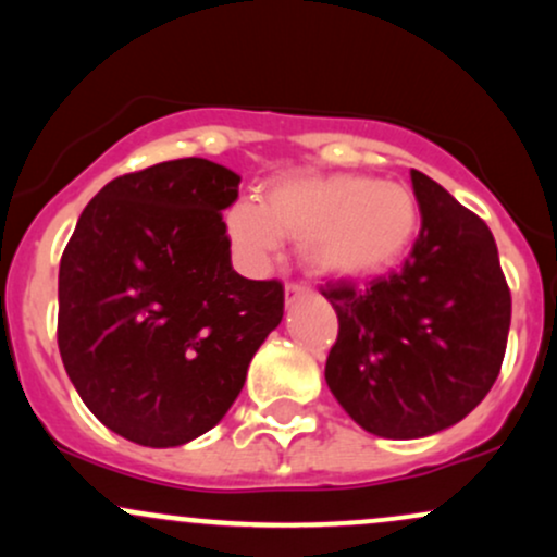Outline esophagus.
<instances>
[{
	"label": "esophagus",
	"mask_w": 557,
	"mask_h": 557,
	"mask_svg": "<svg viewBox=\"0 0 557 557\" xmlns=\"http://www.w3.org/2000/svg\"><path fill=\"white\" fill-rule=\"evenodd\" d=\"M300 296H309V287H306V285H296V283H287V285H285V298H287V304H293V300L300 298Z\"/></svg>",
	"instance_id": "1"
}]
</instances>
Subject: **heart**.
I'll list each match as a JSON object with an SVG mask.
<instances>
[{
    "label": "heart",
    "instance_id": "b5f03b06",
    "mask_svg": "<svg viewBox=\"0 0 557 557\" xmlns=\"http://www.w3.org/2000/svg\"><path fill=\"white\" fill-rule=\"evenodd\" d=\"M419 225L411 188L348 172L280 177L264 201L238 198L225 214L227 238L246 270H264L283 238H293L306 270L335 280L387 272L413 246Z\"/></svg>",
    "mask_w": 557,
    "mask_h": 557
}]
</instances>
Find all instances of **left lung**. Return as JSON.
I'll use <instances>...</instances> for the list:
<instances>
[{
	"instance_id": "1",
	"label": "left lung",
	"mask_w": 557,
	"mask_h": 557,
	"mask_svg": "<svg viewBox=\"0 0 557 557\" xmlns=\"http://www.w3.org/2000/svg\"><path fill=\"white\" fill-rule=\"evenodd\" d=\"M421 209L406 264L369 287L330 283L337 341L324 380L356 424L417 440L458 424L500 374L510 290L490 227L411 170Z\"/></svg>"
}]
</instances>
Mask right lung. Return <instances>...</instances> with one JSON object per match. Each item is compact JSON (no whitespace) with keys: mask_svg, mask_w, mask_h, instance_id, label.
Returning a JSON list of instances; mask_svg holds the SVG:
<instances>
[{"mask_svg":"<svg viewBox=\"0 0 557 557\" xmlns=\"http://www.w3.org/2000/svg\"><path fill=\"white\" fill-rule=\"evenodd\" d=\"M238 183L198 157L127 172L88 201L62 253V363L88 411L131 443L175 447L220 424L283 322V283L230 261L222 209Z\"/></svg>","mask_w":557,"mask_h":557,"instance_id":"add662e5","label":"right lung"}]
</instances>
